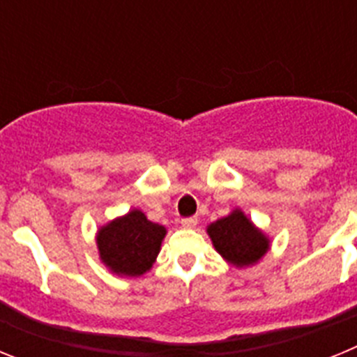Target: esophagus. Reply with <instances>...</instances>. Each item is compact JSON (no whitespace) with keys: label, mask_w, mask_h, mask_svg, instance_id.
<instances>
[{"label":"esophagus","mask_w":357,"mask_h":357,"mask_svg":"<svg viewBox=\"0 0 357 357\" xmlns=\"http://www.w3.org/2000/svg\"><path fill=\"white\" fill-rule=\"evenodd\" d=\"M197 223H198L197 216H188V218H182L181 220V225L185 227V229H193V227H197Z\"/></svg>","instance_id":"34e87169"}]
</instances>
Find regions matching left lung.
Masks as SVG:
<instances>
[{
    "mask_svg": "<svg viewBox=\"0 0 357 357\" xmlns=\"http://www.w3.org/2000/svg\"><path fill=\"white\" fill-rule=\"evenodd\" d=\"M207 232L214 248L236 266L257 263L268 250V239L254 229L241 211H234L227 218L211 223Z\"/></svg>",
    "mask_w": 357,
    "mask_h": 357,
    "instance_id": "8db88e82",
    "label": "left lung"
}]
</instances>
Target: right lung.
Listing matches in <instances>:
<instances>
[{
  "mask_svg": "<svg viewBox=\"0 0 357 357\" xmlns=\"http://www.w3.org/2000/svg\"><path fill=\"white\" fill-rule=\"evenodd\" d=\"M166 229L130 211L98 232V250L103 263L121 275H141L155 261Z\"/></svg>",
  "mask_w": 357,
  "mask_h": 357,
  "instance_id": "right-lung-1",
  "label": "right lung"
}]
</instances>
